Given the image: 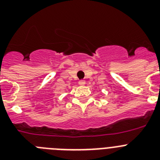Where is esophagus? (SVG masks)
Returning <instances> with one entry per match:
<instances>
[{"instance_id":"34e87169","label":"esophagus","mask_w":160,"mask_h":160,"mask_svg":"<svg viewBox=\"0 0 160 160\" xmlns=\"http://www.w3.org/2000/svg\"><path fill=\"white\" fill-rule=\"evenodd\" d=\"M78 83H79V85H84L85 83H86V81H85V80H83V79H82V80H79Z\"/></svg>"}]
</instances>
